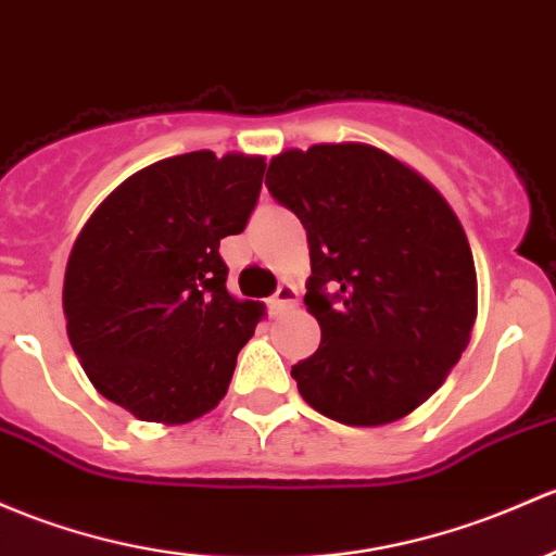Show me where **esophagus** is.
<instances>
[{
	"label": "esophagus",
	"mask_w": 556,
	"mask_h": 556,
	"mask_svg": "<svg viewBox=\"0 0 556 556\" xmlns=\"http://www.w3.org/2000/svg\"><path fill=\"white\" fill-rule=\"evenodd\" d=\"M295 301H298V290L293 285L282 282L277 288V293L268 298V306H271V312H285V308L295 306Z\"/></svg>",
	"instance_id": "1"
}]
</instances>
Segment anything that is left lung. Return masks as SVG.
<instances>
[{
	"instance_id": "left-lung-1",
	"label": "left lung",
	"mask_w": 556,
	"mask_h": 556,
	"mask_svg": "<svg viewBox=\"0 0 556 556\" xmlns=\"http://www.w3.org/2000/svg\"><path fill=\"white\" fill-rule=\"evenodd\" d=\"M268 194L308 237L306 306L323 343L293 365L303 400L349 426H381L429 400L469 343L477 274L447 202L362 143L274 156Z\"/></svg>"
}]
</instances>
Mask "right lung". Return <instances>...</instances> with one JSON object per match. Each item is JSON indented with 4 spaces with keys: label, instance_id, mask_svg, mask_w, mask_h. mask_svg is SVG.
Segmentation results:
<instances>
[{
    "label": "right lung",
    "instance_id": "right-lung-1",
    "mask_svg": "<svg viewBox=\"0 0 556 556\" xmlns=\"http://www.w3.org/2000/svg\"><path fill=\"white\" fill-rule=\"evenodd\" d=\"M261 156L191 151L114 189L77 237L63 282L74 352L140 420L189 424L224 400L258 303L233 301L220 239L258 202Z\"/></svg>",
    "mask_w": 556,
    "mask_h": 556
}]
</instances>
